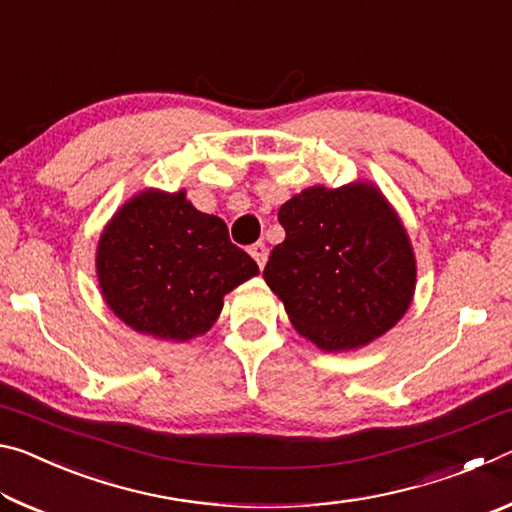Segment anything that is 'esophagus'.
<instances>
[{"label": "esophagus", "mask_w": 512, "mask_h": 512, "mask_svg": "<svg viewBox=\"0 0 512 512\" xmlns=\"http://www.w3.org/2000/svg\"><path fill=\"white\" fill-rule=\"evenodd\" d=\"M248 253H250V257L255 259L259 268H264L266 259H268V250H266V246L262 244V241H257V244L250 246V248H248Z\"/></svg>", "instance_id": "esophagus-1"}]
</instances>
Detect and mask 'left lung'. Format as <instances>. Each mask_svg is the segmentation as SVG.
I'll list each match as a JSON object with an SVG mask.
<instances>
[{
    "instance_id": "1",
    "label": "left lung",
    "mask_w": 512,
    "mask_h": 512,
    "mask_svg": "<svg viewBox=\"0 0 512 512\" xmlns=\"http://www.w3.org/2000/svg\"><path fill=\"white\" fill-rule=\"evenodd\" d=\"M282 244L264 280L291 325L323 352H348L400 323L415 293V253L404 223L370 180L314 185L277 212Z\"/></svg>"
}]
</instances>
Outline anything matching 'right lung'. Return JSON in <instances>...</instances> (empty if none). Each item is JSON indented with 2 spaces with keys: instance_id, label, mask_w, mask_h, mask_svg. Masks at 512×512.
<instances>
[{
  "instance_id": "right-lung-1",
  "label": "right lung",
  "mask_w": 512,
  "mask_h": 512,
  "mask_svg": "<svg viewBox=\"0 0 512 512\" xmlns=\"http://www.w3.org/2000/svg\"><path fill=\"white\" fill-rule=\"evenodd\" d=\"M94 264L112 314L135 332L173 343L203 336L225 293L259 273L219 216L198 212L185 189L153 187L112 214Z\"/></svg>"
}]
</instances>
